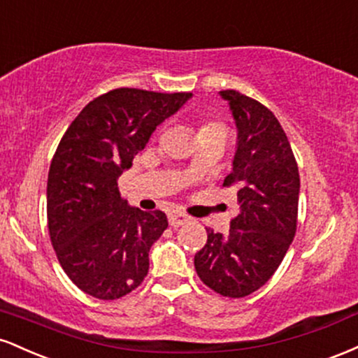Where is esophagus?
I'll return each mask as SVG.
<instances>
[{"mask_svg":"<svg viewBox=\"0 0 358 358\" xmlns=\"http://www.w3.org/2000/svg\"><path fill=\"white\" fill-rule=\"evenodd\" d=\"M168 222H170L171 227L176 229V227H182V225L187 224V222H190V217L183 215V213H170Z\"/></svg>","mask_w":358,"mask_h":358,"instance_id":"1","label":"esophagus"}]
</instances>
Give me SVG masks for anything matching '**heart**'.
I'll list each match as a JSON object with an SVG mask.
<instances>
[{"instance_id":"heart-1","label":"heart","mask_w":358,"mask_h":358,"mask_svg":"<svg viewBox=\"0 0 358 358\" xmlns=\"http://www.w3.org/2000/svg\"><path fill=\"white\" fill-rule=\"evenodd\" d=\"M200 136H227V127L222 122L208 121L200 129Z\"/></svg>"}]
</instances>
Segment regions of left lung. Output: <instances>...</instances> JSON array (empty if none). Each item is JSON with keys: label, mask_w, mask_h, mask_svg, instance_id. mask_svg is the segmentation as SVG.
Wrapping results in <instances>:
<instances>
[{"label": "left lung", "mask_w": 358, "mask_h": 358, "mask_svg": "<svg viewBox=\"0 0 358 358\" xmlns=\"http://www.w3.org/2000/svg\"><path fill=\"white\" fill-rule=\"evenodd\" d=\"M219 94L237 127L232 171L224 185L237 188L239 215L229 234L207 229L193 262L215 293L244 298L269 281L294 239L299 173L286 133L266 106L237 90Z\"/></svg>", "instance_id": "1"}]
</instances>
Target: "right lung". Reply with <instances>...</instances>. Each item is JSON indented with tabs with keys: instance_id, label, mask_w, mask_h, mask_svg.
Returning a JSON list of instances; mask_svg holds the SVG:
<instances>
[{
	"instance_id": "1",
	"label": "right lung",
	"mask_w": 358,
	"mask_h": 358,
	"mask_svg": "<svg viewBox=\"0 0 358 358\" xmlns=\"http://www.w3.org/2000/svg\"><path fill=\"white\" fill-rule=\"evenodd\" d=\"M192 96L110 90L90 101L65 131L48 171V231L65 274L90 296L117 299L146 278L150 249L168 219L162 210L131 207L117 180L156 127Z\"/></svg>"
}]
</instances>
